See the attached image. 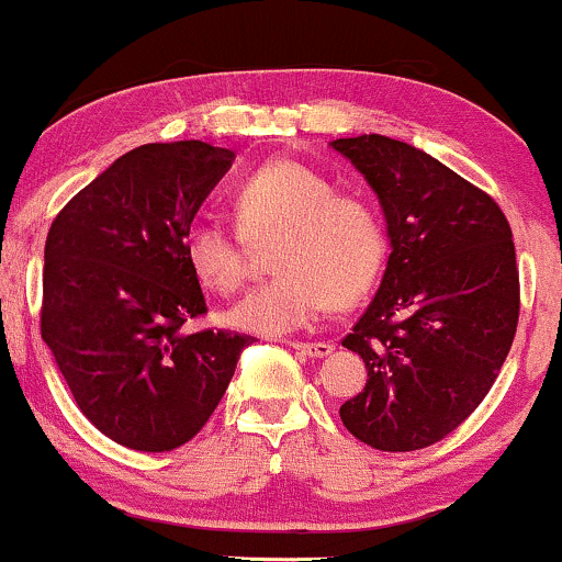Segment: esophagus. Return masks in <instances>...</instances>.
<instances>
[{"instance_id": "1", "label": "esophagus", "mask_w": 562, "mask_h": 562, "mask_svg": "<svg viewBox=\"0 0 562 562\" xmlns=\"http://www.w3.org/2000/svg\"><path fill=\"white\" fill-rule=\"evenodd\" d=\"M296 351H302L304 357H328L334 351V344H325V341H315V344H304V341H294L292 344Z\"/></svg>"}]
</instances>
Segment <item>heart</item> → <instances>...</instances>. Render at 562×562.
Returning a JSON list of instances; mask_svg holds the SVG:
<instances>
[{"label":"heart","mask_w":562,"mask_h":562,"mask_svg":"<svg viewBox=\"0 0 562 562\" xmlns=\"http://www.w3.org/2000/svg\"><path fill=\"white\" fill-rule=\"evenodd\" d=\"M237 228L195 224L184 258L216 294H234L247 279V241L273 247V281L228 313L241 330L281 336L310 325L328 307H346L370 292L385 258V228L362 192L336 190L313 166L276 158L241 179L232 198Z\"/></svg>","instance_id":"b5f03b06"}]
</instances>
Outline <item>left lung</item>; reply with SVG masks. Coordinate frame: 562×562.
<instances>
[{
  "mask_svg": "<svg viewBox=\"0 0 562 562\" xmlns=\"http://www.w3.org/2000/svg\"><path fill=\"white\" fill-rule=\"evenodd\" d=\"M383 205L391 258L375 300L344 338L367 385L341 406L367 446L440 442L493 387L514 344L521 286L508 218L487 192L383 135L330 143Z\"/></svg>",
  "mask_w": 562,
  "mask_h": 562,
  "instance_id": "8db88e82",
  "label": "left lung"
}]
</instances>
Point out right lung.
Here are the masks:
<instances>
[{
    "instance_id": "obj_1",
    "label": "right lung",
    "mask_w": 562,
    "mask_h": 562,
    "mask_svg": "<svg viewBox=\"0 0 562 562\" xmlns=\"http://www.w3.org/2000/svg\"><path fill=\"white\" fill-rule=\"evenodd\" d=\"M232 161L234 150L200 140L140 145L46 234L41 338L90 425L124 448L164 453L195 438L252 344L184 330L207 313L184 239Z\"/></svg>"
}]
</instances>
